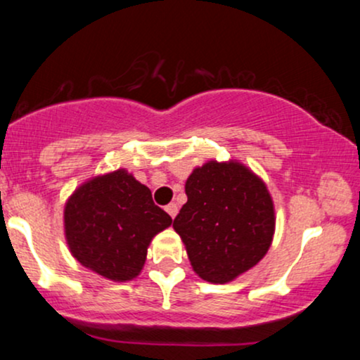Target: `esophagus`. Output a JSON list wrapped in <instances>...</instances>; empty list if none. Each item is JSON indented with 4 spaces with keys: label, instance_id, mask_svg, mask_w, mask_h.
I'll return each instance as SVG.
<instances>
[{
    "label": "esophagus",
    "instance_id": "34e87169",
    "mask_svg": "<svg viewBox=\"0 0 360 360\" xmlns=\"http://www.w3.org/2000/svg\"><path fill=\"white\" fill-rule=\"evenodd\" d=\"M166 212L169 213V217H171V218H176V214H177V205H176V203L167 205V206H166Z\"/></svg>",
    "mask_w": 360,
    "mask_h": 360
}]
</instances>
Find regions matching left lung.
I'll use <instances>...</instances> for the list:
<instances>
[{
    "mask_svg": "<svg viewBox=\"0 0 360 360\" xmlns=\"http://www.w3.org/2000/svg\"><path fill=\"white\" fill-rule=\"evenodd\" d=\"M188 201L174 218L193 271L225 284L257 266L276 230L274 201L266 183L238 160H208L184 184Z\"/></svg>",
    "mask_w": 360,
    "mask_h": 360,
    "instance_id": "left-lung-1",
    "label": "left lung"
}]
</instances>
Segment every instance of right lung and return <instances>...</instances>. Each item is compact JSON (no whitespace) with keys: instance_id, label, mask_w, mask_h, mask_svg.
Wrapping results in <instances>:
<instances>
[{"instance_id":"add662e5","label":"right lung","mask_w":360,"mask_h":360,"mask_svg":"<svg viewBox=\"0 0 360 360\" xmlns=\"http://www.w3.org/2000/svg\"><path fill=\"white\" fill-rule=\"evenodd\" d=\"M172 218L127 169L89 177L64 205V235L72 257L103 278L125 283L142 272L147 249Z\"/></svg>"}]
</instances>
